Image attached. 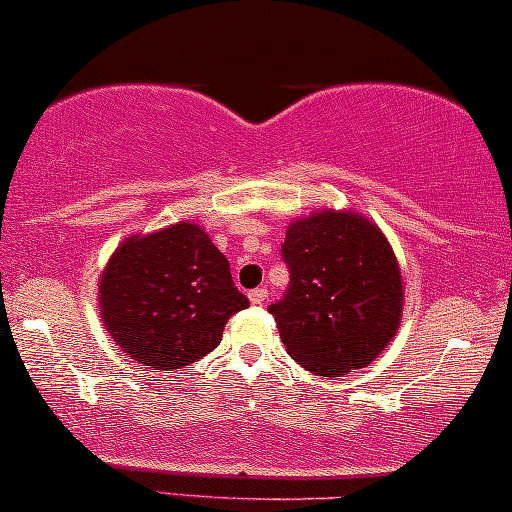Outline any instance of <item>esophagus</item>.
I'll use <instances>...</instances> for the list:
<instances>
[{"label": "esophagus", "instance_id": "esophagus-1", "mask_svg": "<svg viewBox=\"0 0 512 512\" xmlns=\"http://www.w3.org/2000/svg\"><path fill=\"white\" fill-rule=\"evenodd\" d=\"M265 298H268V291H265V289L249 291V300H251V303H254V305H263Z\"/></svg>", "mask_w": 512, "mask_h": 512}]
</instances>
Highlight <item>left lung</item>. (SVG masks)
<instances>
[{"instance_id": "8db88e82", "label": "left lung", "mask_w": 512, "mask_h": 512, "mask_svg": "<svg viewBox=\"0 0 512 512\" xmlns=\"http://www.w3.org/2000/svg\"><path fill=\"white\" fill-rule=\"evenodd\" d=\"M291 286L268 310L286 352L321 377L366 368L394 340L403 275L387 235L356 209H317L286 228Z\"/></svg>"}]
</instances>
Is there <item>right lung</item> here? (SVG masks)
Returning <instances> with one entry per match:
<instances>
[{
  "label": "right lung",
  "instance_id": "obj_1",
  "mask_svg": "<svg viewBox=\"0 0 512 512\" xmlns=\"http://www.w3.org/2000/svg\"><path fill=\"white\" fill-rule=\"evenodd\" d=\"M97 286L104 328L123 354L156 373L212 352L226 321L249 305L228 258L193 221L125 237Z\"/></svg>",
  "mask_w": 512,
  "mask_h": 512
}]
</instances>
